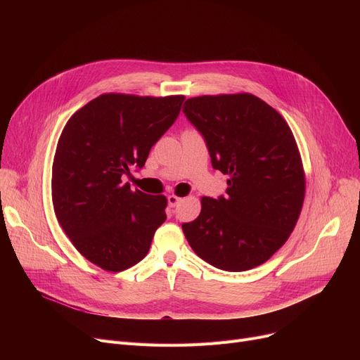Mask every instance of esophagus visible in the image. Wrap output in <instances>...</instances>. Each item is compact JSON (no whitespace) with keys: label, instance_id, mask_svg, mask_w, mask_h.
Returning <instances> with one entry per match:
<instances>
[{"label":"esophagus","instance_id":"34e87169","mask_svg":"<svg viewBox=\"0 0 360 360\" xmlns=\"http://www.w3.org/2000/svg\"><path fill=\"white\" fill-rule=\"evenodd\" d=\"M179 201H181V197H176V195H169L167 197V204H169V207H176L178 204H179Z\"/></svg>","mask_w":360,"mask_h":360}]
</instances>
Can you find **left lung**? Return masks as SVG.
Segmentation results:
<instances>
[{
  "instance_id": "obj_1",
  "label": "left lung",
  "mask_w": 360,
  "mask_h": 360,
  "mask_svg": "<svg viewBox=\"0 0 360 360\" xmlns=\"http://www.w3.org/2000/svg\"><path fill=\"white\" fill-rule=\"evenodd\" d=\"M186 118L201 132L212 165L229 175L226 197L201 198V213L182 231L194 252L226 271H247L280 250L299 219L305 170L293 132L251 93L186 99Z\"/></svg>"
}]
</instances>
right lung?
Wrapping results in <instances>:
<instances>
[{
    "mask_svg": "<svg viewBox=\"0 0 360 360\" xmlns=\"http://www.w3.org/2000/svg\"><path fill=\"white\" fill-rule=\"evenodd\" d=\"M184 99L103 93L65 124L52 163L53 212L94 266L112 273L132 267L166 220V197L132 191L122 175L144 166Z\"/></svg>",
    "mask_w": 360,
    "mask_h": 360,
    "instance_id": "right-lung-1",
    "label": "right lung"
}]
</instances>
